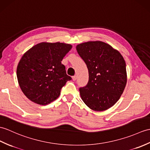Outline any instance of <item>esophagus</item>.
<instances>
[{
    "label": "esophagus",
    "instance_id": "34e87169",
    "mask_svg": "<svg viewBox=\"0 0 150 150\" xmlns=\"http://www.w3.org/2000/svg\"><path fill=\"white\" fill-rule=\"evenodd\" d=\"M72 79L74 80V81H76V75L73 76H72Z\"/></svg>",
    "mask_w": 150,
    "mask_h": 150
}]
</instances>
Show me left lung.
Segmentation results:
<instances>
[{"instance_id": "8db88e82", "label": "left lung", "mask_w": 150, "mask_h": 150, "mask_svg": "<svg viewBox=\"0 0 150 150\" xmlns=\"http://www.w3.org/2000/svg\"><path fill=\"white\" fill-rule=\"evenodd\" d=\"M76 49L89 72L88 84L79 89L82 100L95 111L109 109L120 99L127 84L124 58L119 51L100 41L79 44Z\"/></svg>"}]
</instances>
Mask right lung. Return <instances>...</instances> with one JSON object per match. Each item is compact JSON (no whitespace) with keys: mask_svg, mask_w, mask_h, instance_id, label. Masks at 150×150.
I'll return each mask as SVG.
<instances>
[{"mask_svg":"<svg viewBox=\"0 0 150 150\" xmlns=\"http://www.w3.org/2000/svg\"><path fill=\"white\" fill-rule=\"evenodd\" d=\"M71 48L72 45L64 43L42 42L23 55L16 75L20 89L28 99L45 105L58 98L61 88L71 80L61 63Z\"/></svg>","mask_w":150,"mask_h":150,"instance_id":"add662e5","label":"right lung"}]
</instances>
